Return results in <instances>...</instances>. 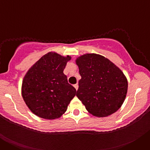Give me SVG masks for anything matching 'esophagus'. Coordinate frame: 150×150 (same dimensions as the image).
Listing matches in <instances>:
<instances>
[{
    "mask_svg": "<svg viewBox=\"0 0 150 150\" xmlns=\"http://www.w3.org/2000/svg\"><path fill=\"white\" fill-rule=\"evenodd\" d=\"M74 88H76V90H77V89H78V87H79V86H78V84H77V83H76V84L74 85Z\"/></svg>",
    "mask_w": 150,
    "mask_h": 150,
    "instance_id": "obj_1",
    "label": "esophagus"
}]
</instances>
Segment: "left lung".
Listing matches in <instances>:
<instances>
[{"label":"left lung","instance_id":"obj_1","mask_svg":"<svg viewBox=\"0 0 150 150\" xmlns=\"http://www.w3.org/2000/svg\"><path fill=\"white\" fill-rule=\"evenodd\" d=\"M81 79L76 97L89 113L107 117L122 105L128 80L121 69L103 55L86 53L76 59Z\"/></svg>","mask_w":150,"mask_h":150}]
</instances>
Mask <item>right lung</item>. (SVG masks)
Returning a JSON list of instances; mask_svg holds the SVG:
<instances>
[{"label":"right lung","instance_id":"add662e5","mask_svg":"<svg viewBox=\"0 0 150 150\" xmlns=\"http://www.w3.org/2000/svg\"><path fill=\"white\" fill-rule=\"evenodd\" d=\"M70 55L50 52L26 72L22 79V96L31 112L45 120L62 117L67 111L76 89L64 74Z\"/></svg>","mask_w":150,"mask_h":150}]
</instances>
